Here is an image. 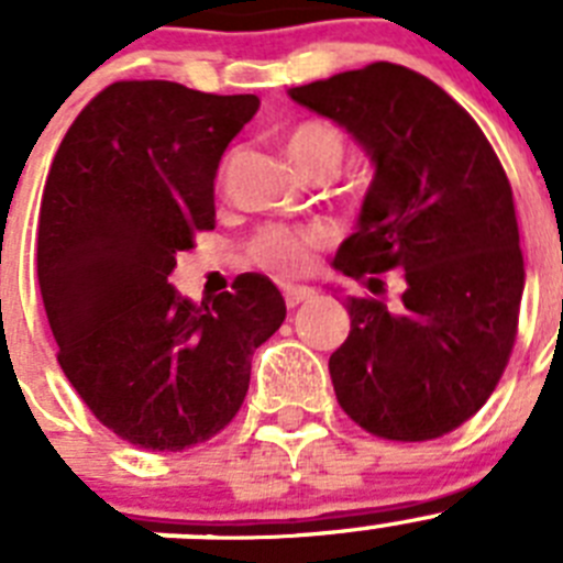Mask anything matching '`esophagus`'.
Listing matches in <instances>:
<instances>
[{
  "label": "esophagus",
  "instance_id": "34e87169",
  "mask_svg": "<svg viewBox=\"0 0 563 563\" xmlns=\"http://www.w3.org/2000/svg\"><path fill=\"white\" fill-rule=\"evenodd\" d=\"M283 297H286V306L288 308H297L299 302H308L313 297L311 288H302V286H288L283 288Z\"/></svg>",
  "mask_w": 563,
  "mask_h": 563
}]
</instances>
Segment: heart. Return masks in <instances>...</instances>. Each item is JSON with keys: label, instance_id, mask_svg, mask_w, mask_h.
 <instances>
[{"label": "heart", "instance_id": "heart-1", "mask_svg": "<svg viewBox=\"0 0 563 563\" xmlns=\"http://www.w3.org/2000/svg\"><path fill=\"white\" fill-rule=\"evenodd\" d=\"M346 139L333 122L324 119H311L299 122L297 128L288 130L286 135V155L297 166L299 175L306 177H324L335 175L344 161ZM239 155L230 152L219 166V183L228 180L233 172ZM330 233L324 228H264L261 233L252 235L246 244V255L255 266L269 269L280 277L306 275L313 266L317 252L328 250Z\"/></svg>", "mask_w": 563, "mask_h": 563}]
</instances>
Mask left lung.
I'll return each mask as SVG.
<instances>
[{"instance_id": "8db88e82", "label": "left lung", "mask_w": 563, "mask_h": 563, "mask_svg": "<svg viewBox=\"0 0 563 563\" xmlns=\"http://www.w3.org/2000/svg\"><path fill=\"white\" fill-rule=\"evenodd\" d=\"M375 161L335 269L383 286L406 272L397 311L346 297L350 335L330 355L335 400L391 441H430L475 417L517 341L525 264L511 183L477 122L419 71L369 63L291 88Z\"/></svg>"}]
</instances>
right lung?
Instances as JSON below:
<instances>
[{
	"label": "right lung",
	"instance_id": "right-lung-1",
	"mask_svg": "<svg viewBox=\"0 0 563 563\" xmlns=\"http://www.w3.org/2000/svg\"><path fill=\"white\" fill-rule=\"evenodd\" d=\"M255 93L122 80L63 135L38 213V286L63 375L119 439L152 453L228 428L252 353L286 319L264 275L199 306L169 277L194 235L217 228L213 180Z\"/></svg>",
	"mask_w": 563,
	"mask_h": 563
}]
</instances>
